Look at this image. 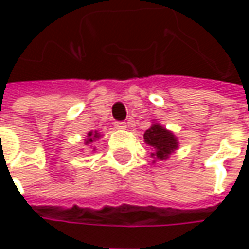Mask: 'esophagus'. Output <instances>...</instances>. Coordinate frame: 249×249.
Returning <instances> with one entry per match:
<instances>
[{"mask_svg":"<svg viewBox=\"0 0 249 249\" xmlns=\"http://www.w3.org/2000/svg\"><path fill=\"white\" fill-rule=\"evenodd\" d=\"M114 128L116 129H125L126 128V123H124V121H117V123H114Z\"/></svg>","mask_w":249,"mask_h":249,"instance_id":"obj_1","label":"esophagus"}]
</instances>
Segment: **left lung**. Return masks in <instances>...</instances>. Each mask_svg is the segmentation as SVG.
Instances as JSON below:
<instances>
[{
	"label": "left lung",
	"instance_id": "left-lung-1",
	"mask_svg": "<svg viewBox=\"0 0 249 249\" xmlns=\"http://www.w3.org/2000/svg\"><path fill=\"white\" fill-rule=\"evenodd\" d=\"M144 140L148 145L152 146L153 152L151 156L155 160H167L169 155L176 151L178 146V137L159 123L152 124L151 128L145 130Z\"/></svg>",
	"mask_w": 249,
	"mask_h": 249
}]
</instances>
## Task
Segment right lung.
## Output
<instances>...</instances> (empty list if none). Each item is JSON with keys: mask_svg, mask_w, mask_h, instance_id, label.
<instances>
[{"mask_svg": "<svg viewBox=\"0 0 249 249\" xmlns=\"http://www.w3.org/2000/svg\"><path fill=\"white\" fill-rule=\"evenodd\" d=\"M101 136H100V133L98 132H89L87 136V139H85V145H88V144H92L93 141L98 140Z\"/></svg>", "mask_w": 249, "mask_h": 249, "instance_id": "obj_1", "label": "right lung"}]
</instances>
